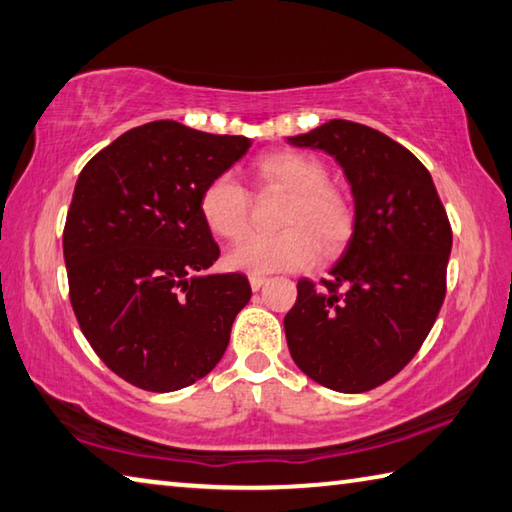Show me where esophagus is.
I'll use <instances>...</instances> for the list:
<instances>
[{
    "mask_svg": "<svg viewBox=\"0 0 512 512\" xmlns=\"http://www.w3.org/2000/svg\"><path fill=\"white\" fill-rule=\"evenodd\" d=\"M265 283H267V276H263V274H249L251 290H261Z\"/></svg>",
    "mask_w": 512,
    "mask_h": 512,
    "instance_id": "obj_1",
    "label": "esophagus"
}]
</instances>
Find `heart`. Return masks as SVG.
Wrapping results in <instances>:
<instances>
[{
	"mask_svg": "<svg viewBox=\"0 0 512 512\" xmlns=\"http://www.w3.org/2000/svg\"><path fill=\"white\" fill-rule=\"evenodd\" d=\"M256 175L267 186L292 193L281 233H254L227 254L231 270L272 274L301 270L330 254L351 238L353 204L348 195L328 184V168L303 152H272L256 164ZM249 191L236 175L213 177L200 193V215L215 236L238 240L249 229Z\"/></svg>",
	"mask_w": 512,
	"mask_h": 512,
	"instance_id": "b5f03b06",
	"label": "heart"
}]
</instances>
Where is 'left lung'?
Returning <instances> with one entry per match:
<instances>
[{"instance_id": "8db88e82", "label": "left lung", "mask_w": 512, "mask_h": 512, "mask_svg": "<svg viewBox=\"0 0 512 512\" xmlns=\"http://www.w3.org/2000/svg\"><path fill=\"white\" fill-rule=\"evenodd\" d=\"M299 148L335 157L351 184V240L330 279L297 283L285 315L294 364L342 393L380 387L411 362L445 299L452 227L429 170L387 134L333 119Z\"/></svg>"}]
</instances>
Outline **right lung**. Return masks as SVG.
Here are the masks:
<instances>
[{"label": "right lung", "mask_w": 512, "mask_h": 512, "mask_svg": "<svg viewBox=\"0 0 512 512\" xmlns=\"http://www.w3.org/2000/svg\"><path fill=\"white\" fill-rule=\"evenodd\" d=\"M249 146L152 121L80 170L62 233L71 308L94 353L134 387L184 389L227 351L251 288L242 274L209 272L220 249L200 193Z\"/></svg>", "instance_id": "1"}]
</instances>
